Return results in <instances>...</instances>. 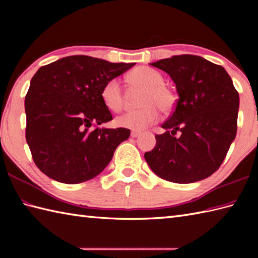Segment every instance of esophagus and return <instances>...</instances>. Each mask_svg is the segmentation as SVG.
<instances>
[{
  "label": "esophagus",
  "mask_w": 258,
  "mask_h": 258,
  "mask_svg": "<svg viewBox=\"0 0 258 258\" xmlns=\"http://www.w3.org/2000/svg\"><path fill=\"white\" fill-rule=\"evenodd\" d=\"M140 135H141V132L136 130H133L132 133H131V136H132V138H138V136H140Z\"/></svg>",
  "instance_id": "1"
}]
</instances>
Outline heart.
<instances>
[{
	"label": "heart",
	"instance_id": "obj_1",
	"mask_svg": "<svg viewBox=\"0 0 258 258\" xmlns=\"http://www.w3.org/2000/svg\"><path fill=\"white\" fill-rule=\"evenodd\" d=\"M130 86L136 91H143L139 104L142 107L126 112L117 117L116 123L122 127L143 130L156 122L160 117V109L164 114L173 111L176 103V96L169 87L164 84V76L158 71L140 67L127 74ZM101 98L104 105L112 112H119L125 103L122 86L117 79L108 80L101 91Z\"/></svg>",
	"mask_w": 258,
	"mask_h": 258
}]
</instances>
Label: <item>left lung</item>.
I'll use <instances>...</instances> for the list:
<instances>
[{
    "mask_svg": "<svg viewBox=\"0 0 258 258\" xmlns=\"http://www.w3.org/2000/svg\"><path fill=\"white\" fill-rule=\"evenodd\" d=\"M176 85L174 112L144 154L157 176L187 184L216 172L236 136L238 92L223 67L197 55H174L151 63ZM177 132L180 137H175Z\"/></svg>",
    "mask_w": 258,
    "mask_h": 258,
    "instance_id": "left-lung-1",
    "label": "left lung"
}]
</instances>
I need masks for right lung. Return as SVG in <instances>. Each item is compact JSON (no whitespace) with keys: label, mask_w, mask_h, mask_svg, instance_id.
I'll return each mask as SVG.
<instances>
[{"label":"right lung","mask_w":258,"mask_h":258,"mask_svg":"<svg viewBox=\"0 0 258 258\" xmlns=\"http://www.w3.org/2000/svg\"><path fill=\"white\" fill-rule=\"evenodd\" d=\"M134 65L73 55L37 70L25 96V138L42 173L59 183L78 184L108 165L131 131L94 127L113 119L101 91Z\"/></svg>","instance_id":"add662e5"}]
</instances>
